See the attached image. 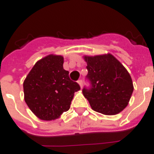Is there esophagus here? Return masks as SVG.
<instances>
[{
	"label": "esophagus",
	"instance_id": "esophagus-1",
	"mask_svg": "<svg viewBox=\"0 0 154 154\" xmlns=\"http://www.w3.org/2000/svg\"><path fill=\"white\" fill-rule=\"evenodd\" d=\"M77 83L79 84L80 85V86H81V88H82L83 87V81H82V80H78V81H77Z\"/></svg>",
	"mask_w": 154,
	"mask_h": 154
}]
</instances>
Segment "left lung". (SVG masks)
I'll return each instance as SVG.
<instances>
[{
    "mask_svg": "<svg viewBox=\"0 0 154 154\" xmlns=\"http://www.w3.org/2000/svg\"><path fill=\"white\" fill-rule=\"evenodd\" d=\"M85 59L89 86L82 91L92 109L106 115L120 113L127 106L134 89L127 69L110 54Z\"/></svg>",
    "mask_w": 154,
    "mask_h": 154,
    "instance_id": "8db88e82",
    "label": "left lung"
}]
</instances>
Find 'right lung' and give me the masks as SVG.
<instances>
[{
	"mask_svg": "<svg viewBox=\"0 0 154 154\" xmlns=\"http://www.w3.org/2000/svg\"><path fill=\"white\" fill-rule=\"evenodd\" d=\"M63 65V56L48 55L36 63L24 81L26 103L41 120H55L69 110L74 92L81 89Z\"/></svg>",
	"mask_w": 154,
	"mask_h": 154,
	"instance_id": "obj_1",
	"label": "right lung"
}]
</instances>
